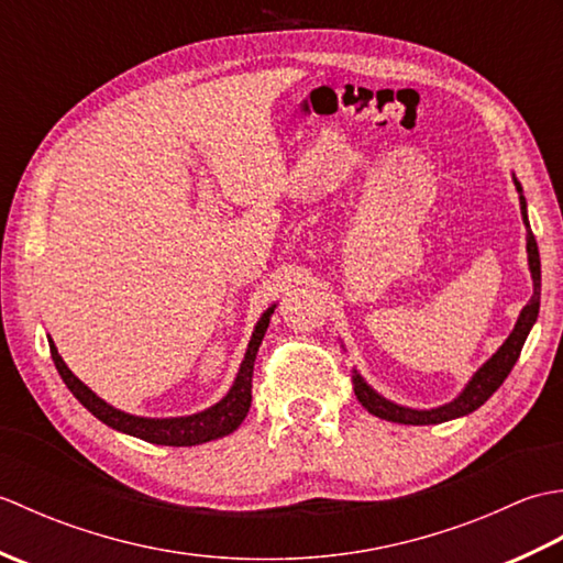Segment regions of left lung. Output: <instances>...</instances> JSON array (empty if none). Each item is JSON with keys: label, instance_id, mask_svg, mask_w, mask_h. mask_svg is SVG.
<instances>
[{"label": "left lung", "instance_id": "1", "mask_svg": "<svg viewBox=\"0 0 563 563\" xmlns=\"http://www.w3.org/2000/svg\"><path fill=\"white\" fill-rule=\"evenodd\" d=\"M516 188L520 194V212H522V220L528 224V210H525V198H522V188L516 181ZM528 261H530V273H532V285H534V292L530 297V302L522 307V312L518 317V324L512 329L510 336L506 339V343L500 345L496 351V355L488 361L484 367H479V373L472 377L470 385L464 387V391L460 394L457 399L440 406V409H430V411H416V409H406V406L399 404H391L385 397H379V394L367 387L363 377L353 373V389H355V397L361 401L365 409L377 416V418H385V421L391 423H404V426H430V423H445L450 418H460L479 409V406L492 397V394L504 385V379L510 375L512 365L518 363L520 351L525 345V339H528V333L532 329V324L537 321V312H540V290H542V271H540V251H537V242L530 232V224H528Z\"/></svg>", "mask_w": 563, "mask_h": 563}]
</instances>
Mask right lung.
<instances>
[{"label":"right lung","instance_id":"obj_1","mask_svg":"<svg viewBox=\"0 0 563 563\" xmlns=\"http://www.w3.org/2000/svg\"><path fill=\"white\" fill-rule=\"evenodd\" d=\"M271 314H273V307L258 319L254 336L249 341L244 363L239 367V375L234 379L230 394H227L220 404L210 406L208 411L184 416V418H140V416H130L113 409L111 404L99 399L97 394L84 385V382H79L75 375H71V369L65 365L63 357H59L55 343L53 341L47 343H51L53 363L57 367L59 377H63V382L67 385V389L75 394V397L81 401V406H87L99 421L121 430V433L154 442V445L190 448V445H200V442H210L222 435H230L232 430H236L239 423L246 418L249 406H251V377H254V361H256L258 345L263 336H266Z\"/></svg>","mask_w":563,"mask_h":563}]
</instances>
